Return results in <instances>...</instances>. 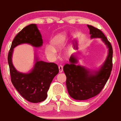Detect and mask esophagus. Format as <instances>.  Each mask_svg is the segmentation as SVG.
<instances>
[{
  "label": "esophagus",
  "instance_id": "34e87169",
  "mask_svg": "<svg viewBox=\"0 0 121 121\" xmlns=\"http://www.w3.org/2000/svg\"><path fill=\"white\" fill-rule=\"evenodd\" d=\"M59 73H62V71H63V66H62V65L59 66Z\"/></svg>",
  "mask_w": 121,
  "mask_h": 121
}]
</instances>
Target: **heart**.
<instances>
[{
	"instance_id": "obj_1",
	"label": "heart",
	"mask_w": 121,
	"mask_h": 121,
	"mask_svg": "<svg viewBox=\"0 0 121 121\" xmlns=\"http://www.w3.org/2000/svg\"><path fill=\"white\" fill-rule=\"evenodd\" d=\"M66 39V34L65 32L60 33L53 37L51 41L52 46H46L45 48L46 55L48 57H53L56 53V50L55 48H57V47L61 46Z\"/></svg>"
}]
</instances>
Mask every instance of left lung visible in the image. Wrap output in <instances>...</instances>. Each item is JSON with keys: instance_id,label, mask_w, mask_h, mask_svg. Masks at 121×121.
Listing matches in <instances>:
<instances>
[{"instance_id": "left-lung-1", "label": "left lung", "mask_w": 121, "mask_h": 121, "mask_svg": "<svg viewBox=\"0 0 121 121\" xmlns=\"http://www.w3.org/2000/svg\"><path fill=\"white\" fill-rule=\"evenodd\" d=\"M91 37L100 38L107 46L108 54L106 60L98 71H91L84 66L76 65L75 56H70V63L64 66L66 76V84L70 97L76 100H86L97 95L101 91L109 79L112 69L113 48L111 43L99 29L88 25Z\"/></svg>"}]
</instances>
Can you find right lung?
Listing matches in <instances>:
<instances>
[{
	"label": "right lung",
	"mask_w": 121,
	"mask_h": 121,
	"mask_svg": "<svg viewBox=\"0 0 121 121\" xmlns=\"http://www.w3.org/2000/svg\"><path fill=\"white\" fill-rule=\"evenodd\" d=\"M22 43L30 44L35 47L42 45V36L36 24L27 26L16 35L9 51L8 62L11 82L17 91L28 101L39 103L46 99L52 81L59 73V68L53 62L39 61L36 57L34 68L30 73L26 74L18 71L12 63V53L15 47Z\"/></svg>",
	"instance_id": "right-lung-1"
}]
</instances>
